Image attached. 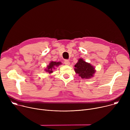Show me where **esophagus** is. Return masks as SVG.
<instances>
[{
	"instance_id": "34e87169",
	"label": "esophagus",
	"mask_w": 130,
	"mask_h": 130,
	"mask_svg": "<svg viewBox=\"0 0 130 130\" xmlns=\"http://www.w3.org/2000/svg\"><path fill=\"white\" fill-rule=\"evenodd\" d=\"M64 63L66 65H67V66H69V65H70V61L68 60H64Z\"/></svg>"
}]
</instances>
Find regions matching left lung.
Returning a JSON list of instances; mask_svg holds the SVG:
<instances>
[{
	"mask_svg": "<svg viewBox=\"0 0 130 130\" xmlns=\"http://www.w3.org/2000/svg\"><path fill=\"white\" fill-rule=\"evenodd\" d=\"M75 72L82 78L89 79L94 76L96 70L91 64L79 58L74 66Z\"/></svg>",
	"mask_w": 130,
	"mask_h": 130,
	"instance_id": "left-lung-1",
	"label": "left lung"
}]
</instances>
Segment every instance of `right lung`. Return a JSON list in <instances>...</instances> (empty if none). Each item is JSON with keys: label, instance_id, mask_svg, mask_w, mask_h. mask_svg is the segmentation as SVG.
I'll return each instance as SVG.
<instances>
[{"label": "right lung", "instance_id": "obj_1", "mask_svg": "<svg viewBox=\"0 0 130 130\" xmlns=\"http://www.w3.org/2000/svg\"><path fill=\"white\" fill-rule=\"evenodd\" d=\"M62 64L61 62H56L51 61L49 62V64L47 66L46 68L44 69V70L47 72V73L51 74L53 72L54 70L56 67H58L59 66Z\"/></svg>", "mask_w": 130, "mask_h": 130}]
</instances>
